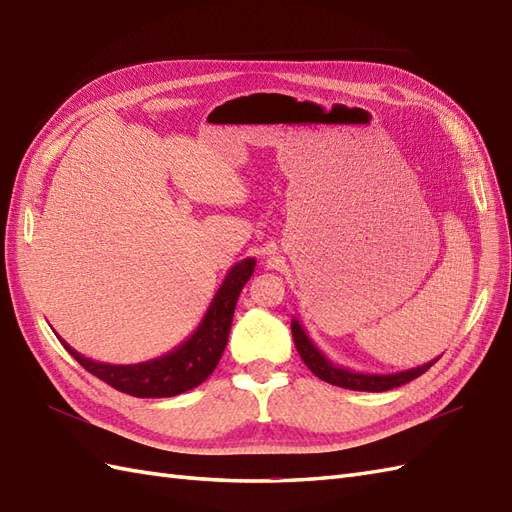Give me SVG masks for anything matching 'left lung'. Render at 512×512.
I'll return each instance as SVG.
<instances>
[{
    "instance_id": "8db88e82",
    "label": "left lung",
    "mask_w": 512,
    "mask_h": 512,
    "mask_svg": "<svg viewBox=\"0 0 512 512\" xmlns=\"http://www.w3.org/2000/svg\"><path fill=\"white\" fill-rule=\"evenodd\" d=\"M292 335H294V344L300 359L305 361L307 368L316 374L318 378H322L324 383H331L335 387H344V389H355V391H387L393 387H400L411 383L413 378L422 376L432 363L428 361L424 365H417V368L404 370V372H396V374H363V372H355L348 368H339L324 352L311 342L309 335L305 333L303 326L294 318L292 320Z\"/></svg>"
}]
</instances>
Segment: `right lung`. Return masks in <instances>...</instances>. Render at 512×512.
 Segmentation results:
<instances>
[{
	"instance_id": "1",
	"label": "right lung",
	"mask_w": 512,
	"mask_h": 512,
	"mask_svg": "<svg viewBox=\"0 0 512 512\" xmlns=\"http://www.w3.org/2000/svg\"><path fill=\"white\" fill-rule=\"evenodd\" d=\"M255 259L248 257L235 264L225 281L218 287L209 309L196 331L179 344L168 355H162L144 363L134 365H110L99 363L93 359H86L80 352L73 350L64 339H60L62 346L69 350V355L82 365L84 370L101 378L103 383L119 389L123 393L136 398H170L194 389L201 385L205 378L216 370V365L225 352L233 311L238 296L246 281L253 277Z\"/></svg>"
}]
</instances>
